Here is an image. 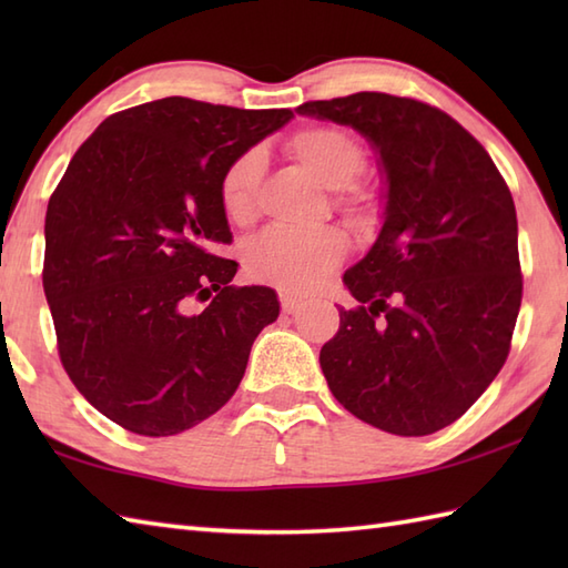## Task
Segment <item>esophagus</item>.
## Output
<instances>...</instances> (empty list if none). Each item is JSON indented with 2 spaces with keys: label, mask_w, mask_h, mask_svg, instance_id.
<instances>
[{
  "label": "esophagus",
  "mask_w": 568,
  "mask_h": 568,
  "mask_svg": "<svg viewBox=\"0 0 568 568\" xmlns=\"http://www.w3.org/2000/svg\"><path fill=\"white\" fill-rule=\"evenodd\" d=\"M281 307L285 315H297V312L303 310V300L293 297L291 293H281Z\"/></svg>",
  "instance_id": "obj_1"
}]
</instances>
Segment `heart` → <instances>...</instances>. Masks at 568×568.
<instances>
[{
    "label": "heart",
    "instance_id": "obj_1",
    "mask_svg": "<svg viewBox=\"0 0 568 568\" xmlns=\"http://www.w3.org/2000/svg\"><path fill=\"white\" fill-rule=\"evenodd\" d=\"M287 149L324 187L336 190L339 204L352 207L361 197L352 185L366 165L361 143L344 129L305 126L295 131ZM265 171L258 149L244 151L224 168L220 178V202L234 224H246L256 212V195ZM348 241L332 226L320 229H265L246 246V268L251 275L268 281L285 293H307L324 275L339 265Z\"/></svg>",
    "mask_w": 568,
    "mask_h": 568
}]
</instances>
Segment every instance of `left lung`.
I'll return each instance as SVG.
<instances>
[{"mask_svg": "<svg viewBox=\"0 0 568 568\" xmlns=\"http://www.w3.org/2000/svg\"><path fill=\"white\" fill-rule=\"evenodd\" d=\"M378 155L383 226L344 273L358 307L322 346L348 413L400 437L449 427L498 376L520 312L515 202L488 151L425 102L385 92L305 102Z\"/></svg>", "mask_w": 568, "mask_h": 568, "instance_id": "obj_1", "label": "left lung"}]
</instances>
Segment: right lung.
Listing matches in <instances>:
<instances>
[{"mask_svg": "<svg viewBox=\"0 0 568 568\" xmlns=\"http://www.w3.org/2000/svg\"><path fill=\"white\" fill-rule=\"evenodd\" d=\"M291 119L163 98L72 155L45 212L43 291L70 381L124 429L171 437L214 415L277 320L275 291L229 285L239 263L216 256L232 244L220 178Z\"/></svg>", "mask_w": 568, "mask_h": 568, "instance_id": "obj_1", "label": "right lung"}]
</instances>
